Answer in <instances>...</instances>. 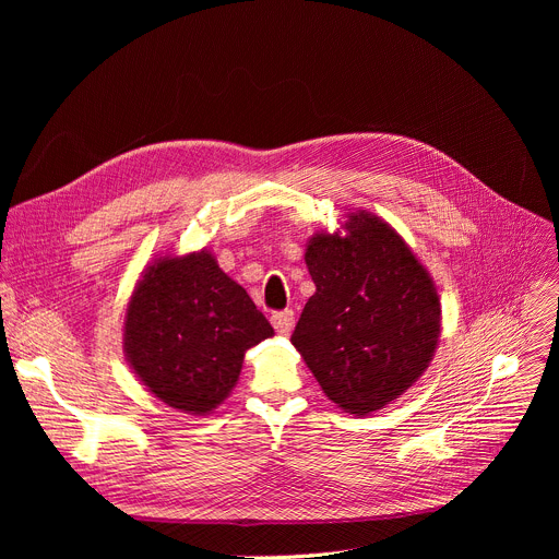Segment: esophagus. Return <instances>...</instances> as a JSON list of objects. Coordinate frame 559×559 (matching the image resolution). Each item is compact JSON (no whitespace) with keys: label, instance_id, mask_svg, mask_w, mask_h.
Masks as SVG:
<instances>
[{"label":"esophagus","instance_id":"obj_1","mask_svg":"<svg viewBox=\"0 0 559 559\" xmlns=\"http://www.w3.org/2000/svg\"><path fill=\"white\" fill-rule=\"evenodd\" d=\"M272 326L276 329L278 335H289L292 331H295V312H292V310L274 312L272 314Z\"/></svg>","mask_w":559,"mask_h":559}]
</instances>
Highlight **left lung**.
<instances>
[{"instance_id": "1", "label": "left lung", "mask_w": 559, "mask_h": 559, "mask_svg": "<svg viewBox=\"0 0 559 559\" xmlns=\"http://www.w3.org/2000/svg\"><path fill=\"white\" fill-rule=\"evenodd\" d=\"M314 283L292 344L348 415L383 409L428 369L442 335L432 276L383 217L348 213L306 245Z\"/></svg>"}]
</instances>
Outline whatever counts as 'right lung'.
<instances>
[{"instance_id":"1","label":"right lung","mask_w":559,"mask_h":559,"mask_svg":"<svg viewBox=\"0 0 559 559\" xmlns=\"http://www.w3.org/2000/svg\"><path fill=\"white\" fill-rule=\"evenodd\" d=\"M274 335L247 289L213 251L156 255L124 314V356L165 405L209 417L238 385L245 350Z\"/></svg>"}]
</instances>
